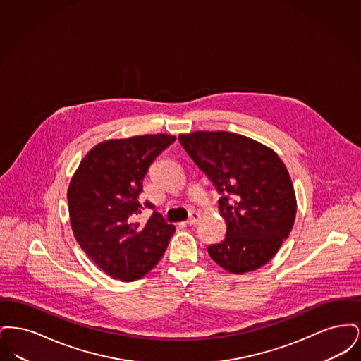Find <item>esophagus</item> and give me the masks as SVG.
<instances>
[{
    "instance_id": "34e87169",
    "label": "esophagus",
    "mask_w": 361,
    "mask_h": 361,
    "mask_svg": "<svg viewBox=\"0 0 361 361\" xmlns=\"http://www.w3.org/2000/svg\"><path fill=\"white\" fill-rule=\"evenodd\" d=\"M199 219H200V215L196 212V211H192L190 214H189L188 221H187V224L189 226H195V224L199 222Z\"/></svg>"
}]
</instances>
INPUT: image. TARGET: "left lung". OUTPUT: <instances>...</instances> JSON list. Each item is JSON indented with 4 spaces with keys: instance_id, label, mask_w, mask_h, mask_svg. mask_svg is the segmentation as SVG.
Listing matches in <instances>:
<instances>
[{
    "instance_id": "8db88e82",
    "label": "left lung",
    "mask_w": 361,
    "mask_h": 361,
    "mask_svg": "<svg viewBox=\"0 0 361 361\" xmlns=\"http://www.w3.org/2000/svg\"><path fill=\"white\" fill-rule=\"evenodd\" d=\"M178 140L221 193L227 230L208 255L231 274L252 272L275 256L295 221L291 177L274 150L226 131H197Z\"/></svg>"
}]
</instances>
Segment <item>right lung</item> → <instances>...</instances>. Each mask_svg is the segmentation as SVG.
I'll use <instances>...</instances> for the list:
<instances>
[{"label": "right lung", "instance_id": "right-lung-1", "mask_svg": "<svg viewBox=\"0 0 361 361\" xmlns=\"http://www.w3.org/2000/svg\"><path fill=\"white\" fill-rule=\"evenodd\" d=\"M176 137L166 134L106 140L81 161L68 189L70 222L81 249L112 279L135 281L164 256L176 228L155 206L139 202L143 178ZM154 209L146 224L136 215Z\"/></svg>", "mask_w": 361, "mask_h": 361}]
</instances>
